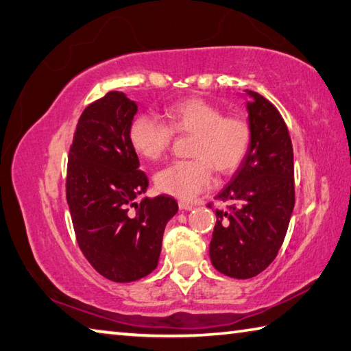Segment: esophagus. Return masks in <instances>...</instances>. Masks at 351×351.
<instances>
[{
	"mask_svg": "<svg viewBox=\"0 0 351 351\" xmlns=\"http://www.w3.org/2000/svg\"><path fill=\"white\" fill-rule=\"evenodd\" d=\"M179 208H180V210H182V211H191L194 206H193L191 204H186V202H183V200H180V202H179Z\"/></svg>",
	"mask_w": 351,
	"mask_h": 351,
	"instance_id": "1",
	"label": "esophagus"
}]
</instances>
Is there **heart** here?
<instances>
[{
    "mask_svg": "<svg viewBox=\"0 0 351 351\" xmlns=\"http://www.w3.org/2000/svg\"><path fill=\"white\" fill-rule=\"evenodd\" d=\"M168 125L156 115L140 114L129 128V140L141 157L162 158L174 134L193 135V160H179L156 174L160 193L193 200L213 182V168L231 174L243 163L253 143V129L241 115H223L222 108L200 97L185 98L165 109Z\"/></svg>",
    "mask_w": 351,
    "mask_h": 351,
    "instance_id": "1",
    "label": "heart"
}]
</instances>
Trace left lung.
Listing matches in <instances>:
<instances>
[{"mask_svg": "<svg viewBox=\"0 0 351 351\" xmlns=\"http://www.w3.org/2000/svg\"><path fill=\"white\" fill-rule=\"evenodd\" d=\"M253 143L243 163L216 199L210 243L213 267L234 279H250L271 263L284 243L294 208V163L290 132L278 108L247 90ZM208 206H213L208 204Z\"/></svg>", "mask_w": 351, "mask_h": 351, "instance_id": "obj_1", "label": "left lung"}]
</instances>
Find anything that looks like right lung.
<instances>
[{"mask_svg":"<svg viewBox=\"0 0 351 351\" xmlns=\"http://www.w3.org/2000/svg\"><path fill=\"white\" fill-rule=\"evenodd\" d=\"M137 103L119 90L90 103L69 151L66 199L86 259L103 278L134 282L157 268L165 226L179 211L169 195L134 199L147 177L129 140Z\"/></svg>","mask_w":351,"mask_h":351,"instance_id":"right-lung-1","label":"right lung"}]
</instances>
